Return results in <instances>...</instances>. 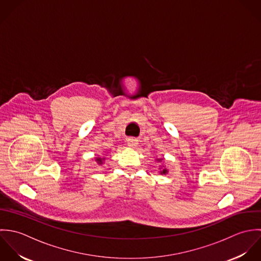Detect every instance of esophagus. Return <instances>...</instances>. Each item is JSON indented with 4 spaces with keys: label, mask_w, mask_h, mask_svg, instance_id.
Instances as JSON below:
<instances>
[{
    "label": "esophagus",
    "mask_w": 261,
    "mask_h": 261,
    "mask_svg": "<svg viewBox=\"0 0 261 261\" xmlns=\"http://www.w3.org/2000/svg\"><path fill=\"white\" fill-rule=\"evenodd\" d=\"M127 144H128V146H130L132 148H135L138 145V140L136 138H128L127 139Z\"/></svg>",
    "instance_id": "34e87169"
}]
</instances>
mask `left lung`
Wrapping results in <instances>:
<instances>
[{"label": "left lung", "instance_id": "1", "mask_svg": "<svg viewBox=\"0 0 261 261\" xmlns=\"http://www.w3.org/2000/svg\"><path fill=\"white\" fill-rule=\"evenodd\" d=\"M156 160L158 162H161V161L163 160V158H157ZM159 169H160V171H159V172H160L161 174H166V173L168 172V169H167L164 165H162V166L160 165V168H159Z\"/></svg>", "mask_w": 261, "mask_h": 261}]
</instances>
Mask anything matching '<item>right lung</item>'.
Here are the masks:
<instances>
[{
  "label": "right lung",
  "mask_w": 261,
  "mask_h": 261,
  "mask_svg": "<svg viewBox=\"0 0 261 261\" xmlns=\"http://www.w3.org/2000/svg\"><path fill=\"white\" fill-rule=\"evenodd\" d=\"M105 159H106L105 157H96V161H97V163H98V164H100V165H102V164H103Z\"/></svg>",
  "instance_id": "right-lung-1"
}]
</instances>
